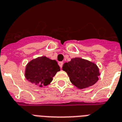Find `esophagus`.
Segmentation results:
<instances>
[{
	"label": "esophagus",
	"mask_w": 122,
	"mask_h": 122,
	"mask_svg": "<svg viewBox=\"0 0 122 122\" xmlns=\"http://www.w3.org/2000/svg\"><path fill=\"white\" fill-rule=\"evenodd\" d=\"M63 62H59V65L61 68H62V66H63Z\"/></svg>",
	"instance_id": "esophagus-1"
}]
</instances>
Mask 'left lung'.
Listing matches in <instances>:
<instances>
[{"instance_id": "left-lung-1", "label": "left lung", "mask_w": 122, "mask_h": 122, "mask_svg": "<svg viewBox=\"0 0 122 122\" xmlns=\"http://www.w3.org/2000/svg\"><path fill=\"white\" fill-rule=\"evenodd\" d=\"M62 69L67 73L71 83L79 89L93 86L100 75L95 63L81 57H75L64 63Z\"/></svg>"}]
</instances>
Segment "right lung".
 I'll return each mask as SVG.
<instances>
[{
  "label": "right lung",
  "mask_w": 122,
  "mask_h": 122,
  "mask_svg": "<svg viewBox=\"0 0 122 122\" xmlns=\"http://www.w3.org/2000/svg\"><path fill=\"white\" fill-rule=\"evenodd\" d=\"M60 67L56 60L45 56L38 57L27 63L25 77L27 81L35 85L43 87L50 84Z\"/></svg>",
  "instance_id": "right-lung-1"
}]
</instances>
